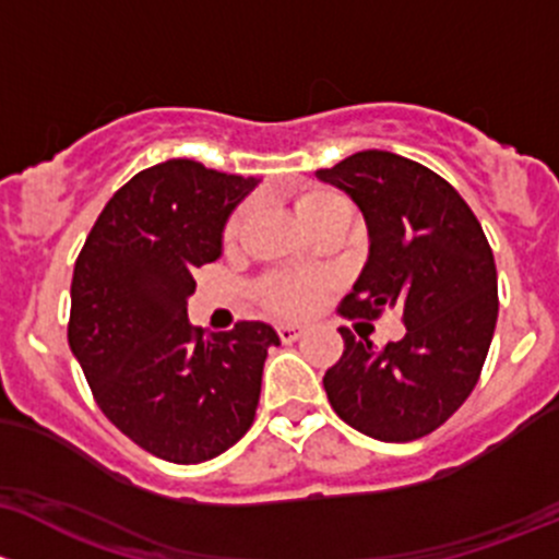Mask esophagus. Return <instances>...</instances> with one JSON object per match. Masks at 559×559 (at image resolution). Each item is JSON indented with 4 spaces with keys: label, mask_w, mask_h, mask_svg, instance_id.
I'll list each match as a JSON object with an SVG mask.
<instances>
[{
    "label": "esophagus",
    "mask_w": 559,
    "mask_h": 559,
    "mask_svg": "<svg viewBox=\"0 0 559 559\" xmlns=\"http://www.w3.org/2000/svg\"><path fill=\"white\" fill-rule=\"evenodd\" d=\"M277 333H280L282 342L290 344V342H296V338L304 336V328L301 325H290V322H282V325H277Z\"/></svg>",
    "instance_id": "obj_1"
}]
</instances>
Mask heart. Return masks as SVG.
Returning a JSON list of instances; mask_svg holds the SVG:
<instances>
[{
  "label": "heart",
  "instance_id": "1",
  "mask_svg": "<svg viewBox=\"0 0 559 559\" xmlns=\"http://www.w3.org/2000/svg\"><path fill=\"white\" fill-rule=\"evenodd\" d=\"M296 206L298 221L304 223V228H312L318 223L328 221V217H349V204L338 193L328 191V188H312V191H304L293 201ZM247 223H250V210H239L237 215L228 221L223 241L226 247H237L241 237L247 231ZM322 290V282L318 280H301V277H272L263 282L261 296L266 301L269 309L282 314H304L318 304Z\"/></svg>",
  "mask_w": 559,
  "mask_h": 559
}]
</instances>
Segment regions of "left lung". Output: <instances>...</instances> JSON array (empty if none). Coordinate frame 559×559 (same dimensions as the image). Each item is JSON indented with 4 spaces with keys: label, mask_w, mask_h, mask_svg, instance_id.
<instances>
[{
    "label": "left lung",
    "mask_w": 559,
    "mask_h": 559,
    "mask_svg": "<svg viewBox=\"0 0 559 559\" xmlns=\"http://www.w3.org/2000/svg\"><path fill=\"white\" fill-rule=\"evenodd\" d=\"M364 212L368 258L344 298L349 318L395 309L401 342L382 347L342 328L344 353L322 377L333 412L379 441L428 436L463 406L498 320V274L474 212L428 166L360 151L320 169Z\"/></svg>",
    "instance_id": "left-lung-1"
}]
</instances>
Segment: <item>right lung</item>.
<instances>
[{
	"instance_id": "add662e5",
	"label": "right lung",
	"mask_w": 559,
	"mask_h": 559,
	"mask_svg": "<svg viewBox=\"0 0 559 559\" xmlns=\"http://www.w3.org/2000/svg\"><path fill=\"white\" fill-rule=\"evenodd\" d=\"M258 177L171 158L131 177L91 228L72 277L69 347L109 423L169 463L217 457L250 430L269 322L210 333L188 322L193 269L221 258L223 231Z\"/></svg>"
}]
</instances>
